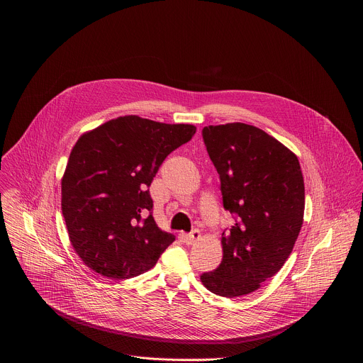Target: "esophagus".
Listing matches in <instances>:
<instances>
[{"instance_id": "esophagus-1", "label": "esophagus", "mask_w": 363, "mask_h": 363, "mask_svg": "<svg viewBox=\"0 0 363 363\" xmlns=\"http://www.w3.org/2000/svg\"><path fill=\"white\" fill-rule=\"evenodd\" d=\"M199 238H201V231L199 230H192L189 234L185 235V241L188 244H194V242L199 241Z\"/></svg>"}]
</instances>
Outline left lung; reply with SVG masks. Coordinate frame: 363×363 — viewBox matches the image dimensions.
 I'll list each match as a JSON object with an SVG mask.
<instances>
[{"label": "left lung", "instance_id": "8db88e82", "mask_svg": "<svg viewBox=\"0 0 363 363\" xmlns=\"http://www.w3.org/2000/svg\"><path fill=\"white\" fill-rule=\"evenodd\" d=\"M202 138L235 224L223 233L221 264L201 281L214 294L238 297L273 277L293 251L304 214L303 174L296 155L255 126H205Z\"/></svg>", "mask_w": 363, "mask_h": 363}]
</instances>
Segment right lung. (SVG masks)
Listing matches in <instances>:
<instances>
[{"mask_svg":"<svg viewBox=\"0 0 363 363\" xmlns=\"http://www.w3.org/2000/svg\"><path fill=\"white\" fill-rule=\"evenodd\" d=\"M195 132L194 125L129 115L79 138L62 179V211L89 269L125 280L157 264L175 237L155 223L149 186L168 155Z\"/></svg>","mask_w":363,"mask_h":363,"instance_id":"1","label":"right lung"}]
</instances>
